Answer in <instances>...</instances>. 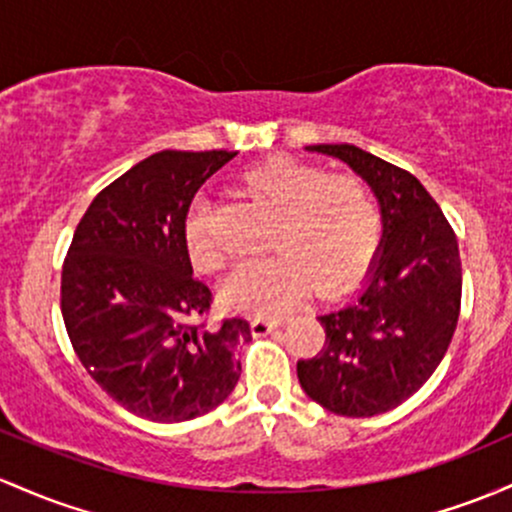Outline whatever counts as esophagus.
Instances as JSON below:
<instances>
[{
    "instance_id": "esophagus-1",
    "label": "esophagus",
    "mask_w": 512,
    "mask_h": 512,
    "mask_svg": "<svg viewBox=\"0 0 512 512\" xmlns=\"http://www.w3.org/2000/svg\"><path fill=\"white\" fill-rule=\"evenodd\" d=\"M282 325V320H274V318H255L252 320V333L255 335H267L272 330H277Z\"/></svg>"
}]
</instances>
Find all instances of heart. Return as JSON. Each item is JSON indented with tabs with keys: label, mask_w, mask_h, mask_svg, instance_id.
I'll list each match as a JSON object with an SVG mask.
<instances>
[{
	"label": "heart",
	"mask_w": 512,
	"mask_h": 512,
	"mask_svg": "<svg viewBox=\"0 0 512 512\" xmlns=\"http://www.w3.org/2000/svg\"><path fill=\"white\" fill-rule=\"evenodd\" d=\"M252 199L277 211L272 255L245 262L223 286V301L257 316H279L303 299L311 282L333 294L357 282L381 240V211L367 179L313 162L274 155L240 174ZM189 257L201 272H221L228 252L211 228V206H192L184 223Z\"/></svg>",
	"instance_id": "obj_1"
}]
</instances>
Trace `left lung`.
I'll return each mask as SVG.
<instances>
[{"label":"left lung","instance_id":"1","mask_svg":"<svg viewBox=\"0 0 512 512\" xmlns=\"http://www.w3.org/2000/svg\"><path fill=\"white\" fill-rule=\"evenodd\" d=\"M345 160L381 204L384 240L362 289L318 316L325 342L299 359L301 389L347 418L396 408L445 357L462 306L457 235L411 172L350 143L308 145Z\"/></svg>","mask_w":512,"mask_h":512}]
</instances>
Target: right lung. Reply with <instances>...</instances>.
<instances>
[{
	"instance_id": "add662e5",
	"label": "right lung",
	"mask_w": 512,
	"mask_h": 512,
	"mask_svg": "<svg viewBox=\"0 0 512 512\" xmlns=\"http://www.w3.org/2000/svg\"><path fill=\"white\" fill-rule=\"evenodd\" d=\"M238 153L162 150L94 196L72 235L60 308L89 376L155 423L199 418L240 379L245 318L209 325L211 289L194 277L184 223L201 184Z\"/></svg>"
}]
</instances>
